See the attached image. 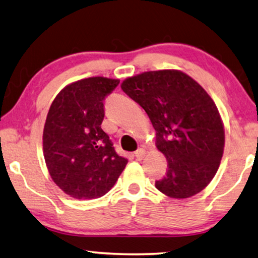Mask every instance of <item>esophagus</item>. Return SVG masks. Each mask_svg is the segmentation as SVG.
Wrapping results in <instances>:
<instances>
[{"instance_id":"obj_1","label":"esophagus","mask_w":258,"mask_h":258,"mask_svg":"<svg viewBox=\"0 0 258 258\" xmlns=\"http://www.w3.org/2000/svg\"><path fill=\"white\" fill-rule=\"evenodd\" d=\"M145 155H146V151L144 148H140V149H138V151L136 152V157L138 160H142L145 157Z\"/></svg>"}]
</instances>
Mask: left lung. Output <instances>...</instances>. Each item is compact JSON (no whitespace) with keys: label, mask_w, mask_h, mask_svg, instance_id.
<instances>
[{"label":"left lung","mask_w":258,"mask_h":258,"mask_svg":"<svg viewBox=\"0 0 258 258\" xmlns=\"http://www.w3.org/2000/svg\"><path fill=\"white\" fill-rule=\"evenodd\" d=\"M120 87L148 114L156 131V148L168 161L156 189L175 199L205 189L225 147L224 122L206 90L177 69L144 72L125 79Z\"/></svg>","instance_id":"8db88e82"}]
</instances>
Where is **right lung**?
I'll list each match as a JSON object with an SVG mask.
<instances>
[{
	"instance_id": "right-lung-1",
	"label": "right lung",
	"mask_w": 258,
	"mask_h": 258,
	"mask_svg": "<svg viewBox=\"0 0 258 258\" xmlns=\"http://www.w3.org/2000/svg\"><path fill=\"white\" fill-rule=\"evenodd\" d=\"M118 84V79L104 76L75 81L48 110L43 132L46 167L53 182L75 199L104 196L127 164L101 127L103 101Z\"/></svg>"
}]
</instances>
